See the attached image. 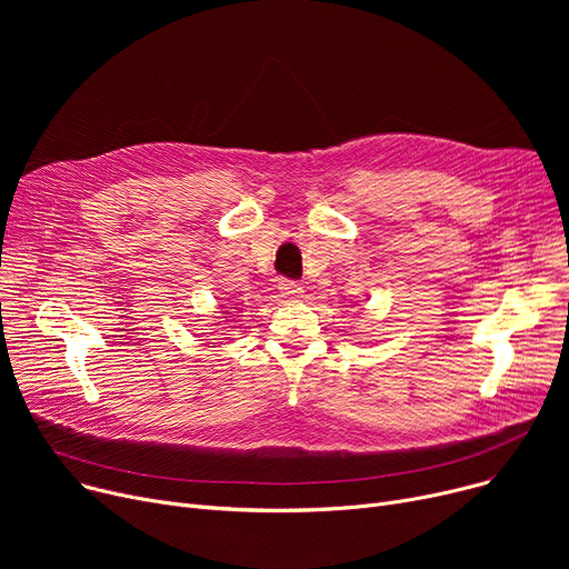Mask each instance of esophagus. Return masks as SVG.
Wrapping results in <instances>:
<instances>
[{
	"instance_id": "obj_1",
	"label": "esophagus",
	"mask_w": 569,
	"mask_h": 569,
	"mask_svg": "<svg viewBox=\"0 0 569 569\" xmlns=\"http://www.w3.org/2000/svg\"><path fill=\"white\" fill-rule=\"evenodd\" d=\"M279 290H281L283 297H288V300H297V297H302V286L297 283V281L283 279V281L279 283Z\"/></svg>"
}]
</instances>
